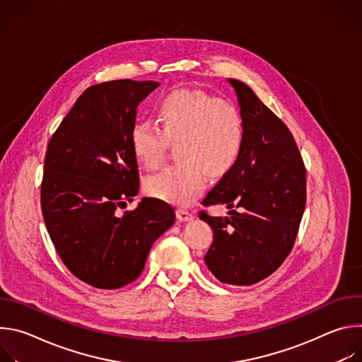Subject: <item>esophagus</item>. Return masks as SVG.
<instances>
[{
	"label": "esophagus",
	"instance_id": "1",
	"mask_svg": "<svg viewBox=\"0 0 362 362\" xmlns=\"http://www.w3.org/2000/svg\"><path fill=\"white\" fill-rule=\"evenodd\" d=\"M176 215H177V219L182 221V222H187V221H192L193 219V214L189 212L187 209H177L176 211Z\"/></svg>",
	"mask_w": 362,
	"mask_h": 362
}]
</instances>
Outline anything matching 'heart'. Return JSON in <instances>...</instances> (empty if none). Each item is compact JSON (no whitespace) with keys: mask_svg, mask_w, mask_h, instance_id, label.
I'll list each match as a JSON object with an SVG mask.
<instances>
[{"mask_svg":"<svg viewBox=\"0 0 362 362\" xmlns=\"http://www.w3.org/2000/svg\"><path fill=\"white\" fill-rule=\"evenodd\" d=\"M159 126L139 122L130 143L140 163L158 168L169 141H176L179 162L146 180L147 192L176 204H189L212 177L226 175L238 163L245 143L239 110L229 101L199 90L180 88L165 95L156 107Z\"/></svg>","mask_w":362,"mask_h":362,"instance_id":"heart-1","label":"heart"}]
</instances>
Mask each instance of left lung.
Masks as SVG:
<instances>
[{
	"mask_svg": "<svg viewBox=\"0 0 362 362\" xmlns=\"http://www.w3.org/2000/svg\"><path fill=\"white\" fill-rule=\"evenodd\" d=\"M238 94L245 143L238 163L206 194L202 204L226 203L229 218H199L214 229L204 255L223 284L253 285L272 275L291 253L306 202V169L286 124L242 81Z\"/></svg>",
	"mask_w": 362,
	"mask_h": 362,
	"instance_id": "left-lung-1",
	"label": "left lung"
}]
</instances>
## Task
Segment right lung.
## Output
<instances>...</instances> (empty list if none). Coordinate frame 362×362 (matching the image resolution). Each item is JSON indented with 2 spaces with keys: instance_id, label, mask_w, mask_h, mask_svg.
<instances>
[{
  "instance_id": "add662e5",
  "label": "right lung",
  "mask_w": 362,
  "mask_h": 362,
  "mask_svg": "<svg viewBox=\"0 0 362 362\" xmlns=\"http://www.w3.org/2000/svg\"><path fill=\"white\" fill-rule=\"evenodd\" d=\"M156 81L113 80L88 87L47 146L41 212L62 261L83 282L117 289L143 271L148 250L175 222L172 206L144 197L130 143L139 103Z\"/></svg>"
}]
</instances>
